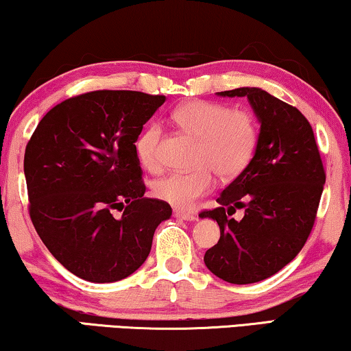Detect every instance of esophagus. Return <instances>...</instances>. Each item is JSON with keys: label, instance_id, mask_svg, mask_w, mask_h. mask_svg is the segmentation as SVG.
Masks as SVG:
<instances>
[{"label": "esophagus", "instance_id": "obj_1", "mask_svg": "<svg viewBox=\"0 0 351 351\" xmlns=\"http://www.w3.org/2000/svg\"><path fill=\"white\" fill-rule=\"evenodd\" d=\"M174 217L176 218H180V220H186V221H195L196 220L195 213L185 212V210H182V209H174Z\"/></svg>", "mask_w": 351, "mask_h": 351}]
</instances>
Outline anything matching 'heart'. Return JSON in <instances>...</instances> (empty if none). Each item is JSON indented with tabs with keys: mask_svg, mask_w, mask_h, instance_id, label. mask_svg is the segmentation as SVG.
<instances>
[{
	"mask_svg": "<svg viewBox=\"0 0 351 351\" xmlns=\"http://www.w3.org/2000/svg\"><path fill=\"white\" fill-rule=\"evenodd\" d=\"M180 128L197 138L193 171L171 172L154 184V193L167 204L186 209L197 197L212 190L213 171L223 179H231L250 163L258 142L256 120L248 110L230 109L226 104L195 99L172 112ZM158 125H150L136 141V154L142 166L156 171L160 160Z\"/></svg>",
	"mask_w": 351,
	"mask_h": 351,
	"instance_id": "b5f03b06",
	"label": "heart"
}]
</instances>
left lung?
Wrapping results in <instances>:
<instances>
[{
	"label": "left lung",
	"mask_w": 351,
	"mask_h": 351,
	"mask_svg": "<svg viewBox=\"0 0 351 351\" xmlns=\"http://www.w3.org/2000/svg\"><path fill=\"white\" fill-rule=\"evenodd\" d=\"M245 96L260 121L255 155L199 213L220 226V241L206 252L207 269L221 280L247 285L274 276L302 250L317 217L326 174L308 120L296 108L256 87L220 91ZM245 208L241 222L230 219Z\"/></svg>",
	"instance_id": "8db88e82"
}]
</instances>
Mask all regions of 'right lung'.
<instances>
[{
	"label": "right lung",
	"mask_w": 351,
	"mask_h": 351,
	"mask_svg": "<svg viewBox=\"0 0 351 351\" xmlns=\"http://www.w3.org/2000/svg\"><path fill=\"white\" fill-rule=\"evenodd\" d=\"M163 95L96 90L69 98L39 121L25 149L29 217L49 252L84 280L128 277L149 256L172 209L144 197L136 154L142 126ZM112 210H123L114 217Z\"/></svg>",
	"instance_id": "right-lung-1"
}]
</instances>
